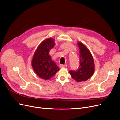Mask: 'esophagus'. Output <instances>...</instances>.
<instances>
[{
    "instance_id": "esophagus-1",
    "label": "esophagus",
    "mask_w": 120,
    "mask_h": 120,
    "mask_svg": "<svg viewBox=\"0 0 120 120\" xmlns=\"http://www.w3.org/2000/svg\"><path fill=\"white\" fill-rule=\"evenodd\" d=\"M67 66V64H60V67L61 68H66Z\"/></svg>"
}]
</instances>
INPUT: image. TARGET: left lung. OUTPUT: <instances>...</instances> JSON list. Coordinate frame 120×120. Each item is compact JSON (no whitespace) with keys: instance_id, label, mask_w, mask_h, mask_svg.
<instances>
[{"instance_id":"obj_1","label":"left lung","mask_w":120,"mask_h":120,"mask_svg":"<svg viewBox=\"0 0 120 120\" xmlns=\"http://www.w3.org/2000/svg\"><path fill=\"white\" fill-rule=\"evenodd\" d=\"M79 66L77 71L71 70L70 74L78 82L86 81L93 75L95 64L93 57L88 49L82 42H79Z\"/></svg>"}]
</instances>
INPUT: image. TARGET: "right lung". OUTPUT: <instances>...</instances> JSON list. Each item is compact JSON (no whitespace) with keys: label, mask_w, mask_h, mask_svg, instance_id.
Returning a JSON list of instances; mask_svg holds the SVG:
<instances>
[{"label":"right lung","mask_w":120,"mask_h":120,"mask_svg":"<svg viewBox=\"0 0 120 120\" xmlns=\"http://www.w3.org/2000/svg\"><path fill=\"white\" fill-rule=\"evenodd\" d=\"M54 45L53 38H49L43 41L38 46L32 60V67L35 74L45 80L52 78L60 70L49 54Z\"/></svg>","instance_id":"1"}]
</instances>
